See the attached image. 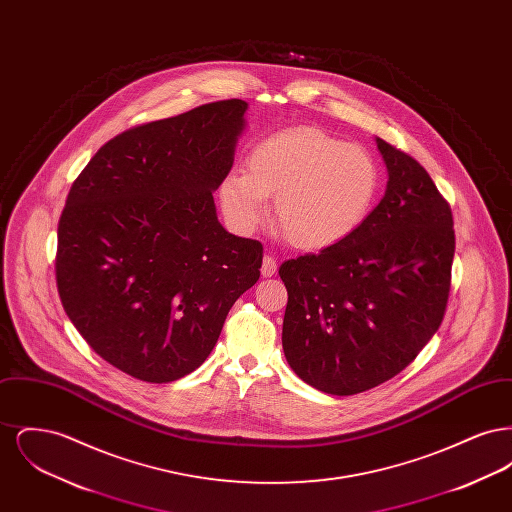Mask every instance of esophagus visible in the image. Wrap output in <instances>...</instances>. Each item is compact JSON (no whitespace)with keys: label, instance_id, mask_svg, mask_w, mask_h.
Listing matches in <instances>:
<instances>
[{"label":"esophagus","instance_id":"obj_1","mask_svg":"<svg viewBox=\"0 0 512 512\" xmlns=\"http://www.w3.org/2000/svg\"><path fill=\"white\" fill-rule=\"evenodd\" d=\"M261 274L268 278V276H274L276 274V259L272 255H265L263 257V267H261Z\"/></svg>","mask_w":512,"mask_h":512}]
</instances>
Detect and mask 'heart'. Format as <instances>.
Masks as SVG:
<instances>
[{
    "instance_id": "b5f03b06",
    "label": "heart",
    "mask_w": 512,
    "mask_h": 512,
    "mask_svg": "<svg viewBox=\"0 0 512 512\" xmlns=\"http://www.w3.org/2000/svg\"><path fill=\"white\" fill-rule=\"evenodd\" d=\"M378 167L365 147L317 128H293L270 136L247 157V174L220 182V205L242 232L267 215L301 249H320L349 236L365 219L378 190Z\"/></svg>"
}]
</instances>
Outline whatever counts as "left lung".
Masks as SVG:
<instances>
[{
    "label": "left lung",
    "instance_id": "left-lung-1",
    "mask_svg": "<svg viewBox=\"0 0 512 512\" xmlns=\"http://www.w3.org/2000/svg\"><path fill=\"white\" fill-rule=\"evenodd\" d=\"M382 201L340 242L282 263V347L309 386L353 395L411 365L445 315L455 230L449 203L411 155L376 138Z\"/></svg>",
    "mask_w": 512,
    "mask_h": 512
}]
</instances>
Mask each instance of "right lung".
<instances>
[{"mask_svg":"<svg viewBox=\"0 0 512 512\" xmlns=\"http://www.w3.org/2000/svg\"><path fill=\"white\" fill-rule=\"evenodd\" d=\"M247 103L224 99L134 126L78 174L57 228L67 317L109 365L174 382L213 351L263 245L222 228L213 192L232 169Z\"/></svg>","mask_w":512,"mask_h":512,"instance_id":"1","label":"right lung"}]
</instances>
